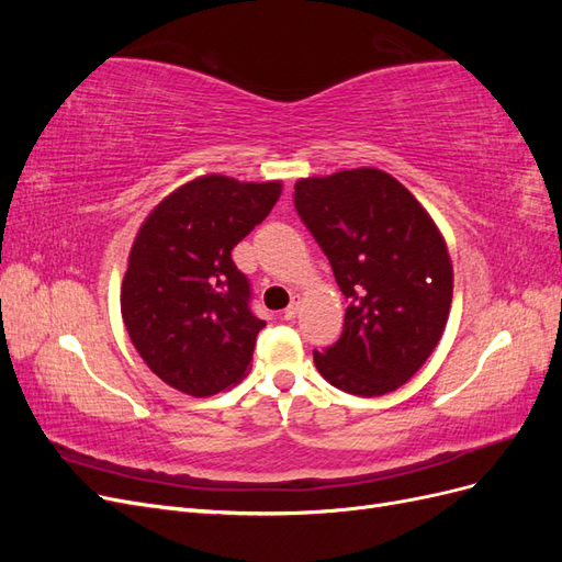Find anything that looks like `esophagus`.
<instances>
[{
  "label": "esophagus",
  "mask_w": 562,
  "mask_h": 562,
  "mask_svg": "<svg viewBox=\"0 0 562 562\" xmlns=\"http://www.w3.org/2000/svg\"><path fill=\"white\" fill-rule=\"evenodd\" d=\"M297 312H300V297H293V302L288 304L285 312H283V318L285 321H293L297 316Z\"/></svg>",
  "instance_id": "34e87169"
}]
</instances>
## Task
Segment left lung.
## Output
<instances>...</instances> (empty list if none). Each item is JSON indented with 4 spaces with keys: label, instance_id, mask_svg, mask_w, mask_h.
Masks as SVG:
<instances>
[{
    "label": "left lung",
    "instance_id": "left-lung-1",
    "mask_svg": "<svg viewBox=\"0 0 562 562\" xmlns=\"http://www.w3.org/2000/svg\"><path fill=\"white\" fill-rule=\"evenodd\" d=\"M295 209L349 300L342 337L314 351L318 372L356 396L396 391L446 330L454 281L446 236L394 176L372 166L300 178Z\"/></svg>",
    "mask_w": 562,
    "mask_h": 562
}]
</instances>
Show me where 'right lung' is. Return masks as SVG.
<instances>
[{
  "label": "right lung",
  "mask_w": 562,
  "mask_h": 562,
  "mask_svg": "<svg viewBox=\"0 0 562 562\" xmlns=\"http://www.w3.org/2000/svg\"><path fill=\"white\" fill-rule=\"evenodd\" d=\"M281 180L199 176L164 196L135 234L122 318L155 375L187 396H213L250 370L265 321L232 250L274 209Z\"/></svg>",
  "instance_id": "obj_1"
}]
</instances>
